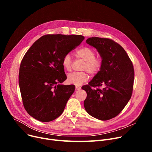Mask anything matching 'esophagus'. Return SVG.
<instances>
[{"label":"esophagus","instance_id":"1","mask_svg":"<svg viewBox=\"0 0 152 152\" xmlns=\"http://www.w3.org/2000/svg\"><path fill=\"white\" fill-rule=\"evenodd\" d=\"M76 90H80L81 89V87L79 85H76Z\"/></svg>","mask_w":152,"mask_h":152}]
</instances>
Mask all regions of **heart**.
I'll use <instances>...</instances> for the list:
<instances>
[{
	"label": "heart",
	"mask_w": 152,
	"mask_h": 152,
	"mask_svg": "<svg viewBox=\"0 0 152 152\" xmlns=\"http://www.w3.org/2000/svg\"><path fill=\"white\" fill-rule=\"evenodd\" d=\"M76 54L78 57L86 61L83 69L87 70L91 74H96L100 71L102 61L100 58L95 57V52L90 47H84L78 49ZM62 66L65 70L71 69V58L69 54H66L62 59ZM89 79V76L85 72H75L68 75L67 81L70 84L80 85Z\"/></svg>",
	"instance_id": "1"
}]
</instances>
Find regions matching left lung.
Segmentation results:
<instances>
[{
    "label": "left lung",
    "mask_w": 152,
    "mask_h": 152,
    "mask_svg": "<svg viewBox=\"0 0 152 152\" xmlns=\"http://www.w3.org/2000/svg\"><path fill=\"white\" fill-rule=\"evenodd\" d=\"M86 43L97 49L102 65L89 85L82 87L87 93L84 108L94 118L108 120L120 113L131 97L133 65L123 48L113 40L95 37L87 39ZM102 85L103 90L91 88Z\"/></svg>",
    "instance_id": "8db88e82"
}]
</instances>
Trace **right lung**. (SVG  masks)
<instances>
[{
	"mask_svg": "<svg viewBox=\"0 0 152 152\" xmlns=\"http://www.w3.org/2000/svg\"><path fill=\"white\" fill-rule=\"evenodd\" d=\"M84 37L47 34L32 45L21 61L19 86L28 113L42 122L60 116L75 91V85L61 84L66 79L62 59L80 44Z\"/></svg>",
	"mask_w": 152,
	"mask_h": 152,
	"instance_id": "obj_1",
	"label": "right lung"
}]
</instances>
